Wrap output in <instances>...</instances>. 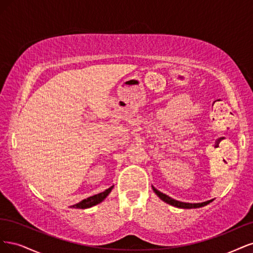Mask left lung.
I'll use <instances>...</instances> for the list:
<instances>
[{"mask_svg":"<svg viewBox=\"0 0 253 253\" xmlns=\"http://www.w3.org/2000/svg\"><path fill=\"white\" fill-rule=\"evenodd\" d=\"M153 191L158 194V197L163 200L164 202H166L167 204H170V205H172L174 207L177 208H185V209H190V208H199V207H203L209 204L211 201H207V202H203V203H195V204H191V203H184V202H180V201H175L173 199H171L168 195H166L165 193H163L159 190H157L154 187H152Z\"/></svg>","mask_w":253,"mask_h":253,"instance_id":"left-lung-1","label":"left lung"}]
</instances>
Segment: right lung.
Wrapping results in <instances>:
<instances>
[{
	"label": "right lung",
	"mask_w": 253,
	"mask_h": 253,
	"mask_svg": "<svg viewBox=\"0 0 253 253\" xmlns=\"http://www.w3.org/2000/svg\"><path fill=\"white\" fill-rule=\"evenodd\" d=\"M113 186L109 187L108 189H106L105 191L99 193V194H95V195H92V197H89L83 201H81L80 203L76 204V205H72L71 207L72 208H80V209H86V208H90L94 205H96V204L101 203L107 195L110 193V191L112 190Z\"/></svg>",
	"instance_id": "1"
}]
</instances>
